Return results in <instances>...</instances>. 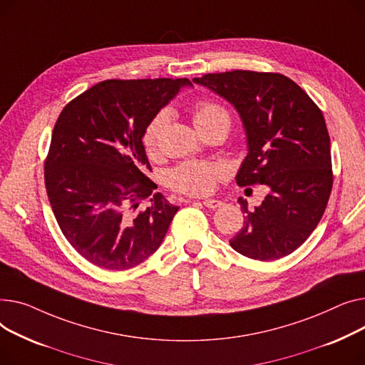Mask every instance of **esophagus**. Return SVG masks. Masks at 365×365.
<instances>
[{
	"label": "esophagus",
	"mask_w": 365,
	"mask_h": 365,
	"mask_svg": "<svg viewBox=\"0 0 365 365\" xmlns=\"http://www.w3.org/2000/svg\"><path fill=\"white\" fill-rule=\"evenodd\" d=\"M203 205L206 207H209V209H217V207H220L222 205V202L215 200V199H207V200H203Z\"/></svg>",
	"instance_id": "34e87169"
}]
</instances>
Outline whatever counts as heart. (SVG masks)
Here are the masks:
<instances>
[{
	"label": "heart",
	"instance_id": "b5f03b06",
	"mask_svg": "<svg viewBox=\"0 0 365 365\" xmlns=\"http://www.w3.org/2000/svg\"><path fill=\"white\" fill-rule=\"evenodd\" d=\"M169 110L162 109L150 119L144 128L143 145L147 152H153L156 148L163 128L169 122ZM192 119H195V125L202 134L218 125H225L230 128L231 120L224 107L213 101H200L196 106ZM224 175L225 169L220 165L207 162H184L168 170L165 181L168 187L184 192V195L206 196L215 190L217 182L224 178Z\"/></svg>",
	"mask_w": 365,
	"mask_h": 365
}]
</instances>
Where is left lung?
<instances>
[{
    "instance_id": "obj_1",
    "label": "left lung",
    "mask_w": 365,
    "mask_h": 365,
    "mask_svg": "<svg viewBox=\"0 0 365 365\" xmlns=\"http://www.w3.org/2000/svg\"><path fill=\"white\" fill-rule=\"evenodd\" d=\"M225 98L240 115L246 141L235 181L265 184L269 192L245 212L231 247L258 261H274L301 246L326 210L331 185L330 137L323 113L296 82L280 73L232 71L192 79Z\"/></svg>"
}]
</instances>
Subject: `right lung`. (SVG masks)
I'll return each mask as SVG.
<instances>
[{"label": "right lung", "mask_w": 365, "mask_h": 365, "mask_svg": "<svg viewBox=\"0 0 365 365\" xmlns=\"http://www.w3.org/2000/svg\"><path fill=\"white\" fill-rule=\"evenodd\" d=\"M184 87L181 79H109L61 110L46 160V188L57 224L88 262L130 269L162 245L178 206L145 173L152 170L143 133ZM144 198L145 211L133 210Z\"/></svg>", "instance_id": "1"}]
</instances>
